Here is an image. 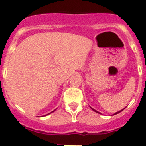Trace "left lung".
Segmentation results:
<instances>
[{"instance_id":"left-lung-1","label":"left lung","mask_w":146,"mask_h":146,"mask_svg":"<svg viewBox=\"0 0 146 146\" xmlns=\"http://www.w3.org/2000/svg\"><path fill=\"white\" fill-rule=\"evenodd\" d=\"M92 108V107H91ZM92 110H93V111H95V113H99V112H98V111H96V110H94V109H93V108H92ZM121 111H123V110H120V111H119V112H117V113H114V115H116V114H117V113H120V112H121Z\"/></svg>"}]
</instances>
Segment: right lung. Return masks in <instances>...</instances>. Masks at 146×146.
<instances>
[{"instance_id":"add662e5","label":"right lung","mask_w":146,"mask_h":146,"mask_svg":"<svg viewBox=\"0 0 146 146\" xmlns=\"http://www.w3.org/2000/svg\"><path fill=\"white\" fill-rule=\"evenodd\" d=\"M54 111H55V110H54ZM54 111H53V112H54ZM53 112H51V113H53ZM50 113H48V114H50ZM48 114H47V115H48Z\"/></svg>"}]
</instances>
